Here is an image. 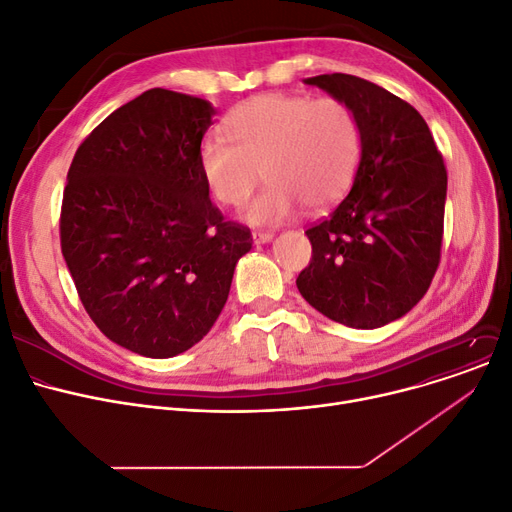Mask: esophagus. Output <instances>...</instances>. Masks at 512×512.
<instances>
[{
	"label": "esophagus",
	"instance_id": "obj_1",
	"mask_svg": "<svg viewBox=\"0 0 512 512\" xmlns=\"http://www.w3.org/2000/svg\"><path fill=\"white\" fill-rule=\"evenodd\" d=\"M252 237H254L256 244H266V242H270V239L275 237V233L273 231H264V229H256L252 233Z\"/></svg>",
	"mask_w": 512,
	"mask_h": 512
}]
</instances>
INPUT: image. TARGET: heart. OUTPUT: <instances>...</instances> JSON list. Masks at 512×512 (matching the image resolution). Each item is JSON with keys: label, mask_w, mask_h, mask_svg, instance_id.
Returning a JSON list of instances; mask_svg holds the SVG:
<instances>
[{"label": "heart", "mask_w": 512, "mask_h": 512, "mask_svg": "<svg viewBox=\"0 0 512 512\" xmlns=\"http://www.w3.org/2000/svg\"><path fill=\"white\" fill-rule=\"evenodd\" d=\"M225 128L229 138L202 140L200 171L225 206H244L264 175L268 186L246 208L254 225L283 223L302 204L310 213L333 206L362 159V126L337 97L260 95L235 107Z\"/></svg>", "instance_id": "1"}]
</instances>
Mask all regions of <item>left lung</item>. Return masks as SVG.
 Instances as JSON below:
<instances>
[{
	"label": "left lung",
	"instance_id": "8db88e82",
	"mask_svg": "<svg viewBox=\"0 0 512 512\" xmlns=\"http://www.w3.org/2000/svg\"><path fill=\"white\" fill-rule=\"evenodd\" d=\"M345 101L362 126L351 192L306 229L312 260L297 289L326 318L378 328L405 316L436 275L446 167L428 124L407 101L349 74L308 78Z\"/></svg>",
	"mask_w": 512,
	"mask_h": 512
}]
</instances>
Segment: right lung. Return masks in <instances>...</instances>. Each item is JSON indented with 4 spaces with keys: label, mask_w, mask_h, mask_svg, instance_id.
Listing matches in <instances>:
<instances>
[{
    "label": "right lung",
    "mask_w": 512,
    "mask_h": 512,
    "mask_svg": "<svg viewBox=\"0 0 512 512\" xmlns=\"http://www.w3.org/2000/svg\"><path fill=\"white\" fill-rule=\"evenodd\" d=\"M213 115L204 99L150 88L82 140L68 171L59 242L80 302L107 339L144 357L208 333L252 248L200 171Z\"/></svg>",
    "instance_id": "obj_1"
}]
</instances>
